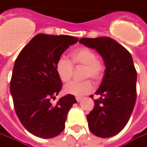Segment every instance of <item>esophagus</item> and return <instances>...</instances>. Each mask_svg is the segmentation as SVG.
Returning a JSON list of instances; mask_svg holds the SVG:
<instances>
[{
    "label": "esophagus",
    "mask_w": 147,
    "mask_h": 147,
    "mask_svg": "<svg viewBox=\"0 0 147 147\" xmlns=\"http://www.w3.org/2000/svg\"><path fill=\"white\" fill-rule=\"evenodd\" d=\"M76 101H77L78 103H80V101L82 100V98H81V97H76Z\"/></svg>",
    "instance_id": "esophagus-1"
}]
</instances>
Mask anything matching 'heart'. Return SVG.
<instances>
[{
  "instance_id": "obj_1",
  "label": "heart",
  "mask_w": 147,
  "mask_h": 147,
  "mask_svg": "<svg viewBox=\"0 0 147 147\" xmlns=\"http://www.w3.org/2000/svg\"><path fill=\"white\" fill-rule=\"evenodd\" d=\"M71 57L76 66H84V78L90 77L94 80H99L104 72V66L98 58L96 53L89 48H80L71 52ZM73 64L65 57L57 59L55 70L57 76L62 82L71 80L73 74ZM93 90L92 82L90 80L81 82L72 81L64 86V92L75 96H83Z\"/></svg>"
}]
</instances>
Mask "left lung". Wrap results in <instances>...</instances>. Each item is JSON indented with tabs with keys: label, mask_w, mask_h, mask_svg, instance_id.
Here are the masks:
<instances>
[{
	"label": "left lung",
	"mask_w": 147,
	"mask_h": 147,
	"mask_svg": "<svg viewBox=\"0 0 147 147\" xmlns=\"http://www.w3.org/2000/svg\"><path fill=\"white\" fill-rule=\"evenodd\" d=\"M80 42L98 52L106 68L94 93L100 98L94 99V107L86 116L89 128L97 137H113L127 123L137 100V71L131 55L107 37L83 38Z\"/></svg>",
	"instance_id": "8db88e82"
}]
</instances>
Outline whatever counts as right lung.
I'll return each mask as SVG.
<instances>
[{"label":"right lung","instance_id":"obj_1","mask_svg":"<svg viewBox=\"0 0 147 147\" xmlns=\"http://www.w3.org/2000/svg\"><path fill=\"white\" fill-rule=\"evenodd\" d=\"M79 38L69 35L34 36L16 58L10 80V94L16 114L31 134L52 138L65 128L75 96L67 94L52 105L62 86L55 66L58 58Z\"/></svg>","mask_w":147,"mask_h":147}]
</instances>
